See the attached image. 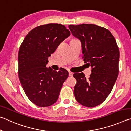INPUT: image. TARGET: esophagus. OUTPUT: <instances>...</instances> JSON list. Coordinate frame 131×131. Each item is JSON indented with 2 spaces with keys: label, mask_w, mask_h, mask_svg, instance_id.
<instances>
[{
  "label": "esophagus",
  "mask_w": 131,
  "mask_h": 131,
  "mask_svg": "<svg viewBox=\"0 0 131 131\" xmlns=\"http://www.w3.org/2000/svg\"><path fill=\"white\" fill-rule=\"evenodd\" d=\"M68 75H69L70 77H72L73 73L71 71H68Z\"/></svg>",
  "instance_id": "34e87169"
}]
</instances>
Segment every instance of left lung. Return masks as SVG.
Masks as SVG:
<instances>
[{
  "mask_svg": "<svg viewBox=\"0 0 131 131\" xmlns=\"http://www.w3.org/2000/svg\"><path fill=\"white\" fill-rule=\"evenodd\" d=\"M71 33L82 43L83 58L92 68L86 78L83 72L74 74L75 97L83 106L93 107L104 101L111 93L118 75L120 52L108 30L94 24L70 25Z\"/></svg>",
  "mask_w": 131,
  "mask_h": 131,
  "instance_id": "obj_1",
  "label": "left lung"
}]
</instances>
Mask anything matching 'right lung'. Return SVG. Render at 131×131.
I'll list each match as a JSON object with an SVG mask.
<instances>
[{"label":"right lung","mask_w":131,"mask_h":131,"mask_svg":"<svg viewBox=\"0 0 131 131\" xmlns=\"http://www.w3.org/2000/svg\"><path fill=\"white\" fill-rule=\"evenodd\" d=\"M70 35L61 24H48L35 27L25 37L18 52V75L25 94L40 107L56 102L68 72L46 67L48 57Z\"/></svg>","instance_id":"add662e5"}]
</instances>
